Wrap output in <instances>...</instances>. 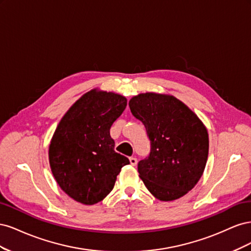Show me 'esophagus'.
<instances>
[{
	"mask_svg": "<svg viewBox=\"0 0 251 251\" xmlns=\"http://www.w3.org/2000/svg\"><path fill=\"white\" fill-rule=\"evenodd\" d=\"M130 163H131V165H133V166L137 165V158L131 157V158H130Z\"/></svg>",
	"mask_w": 251,
	"mask_h": 251,
	"instance_id": "esophagus-1",
	"label": "esophagus"
}]
</instances>
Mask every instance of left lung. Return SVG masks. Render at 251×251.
<instances>
[{
  "mask_svg": "<svg viewBox=\"0 0 251 251\" xmlns=\"http://www.w3.org/2000/svg\"><path fill=\"white\" fill-rule=\"evenodd\" d=\"M128 105L151 140L150 156L138 163L139 177L158 200L181 198L198 183L206 165V127L172 95L141 93L132 97Z\"/></svg>",
  "mask_w": 251,
  "mask_h": 251,
  "instance_id": "1",
  "label": "left lung"
}]
</instances>
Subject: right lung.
I'll return each instance as SVG.
<instances>
[{
  "label": "right lung",
  "instance_id": "add662e5",
  "mask_svg": "<svg viewBox=\"0 0 251 251\" xmlns=\"http://www.w3.org/2000/svg\"><path fill=\"white\" fill-rule=\"evenodd\" d=\"M126 107V98L93 89L60 119L49 146L53 177L72 199L100 202L113 189L128 159L114 151L110 128Z\"/></svg>",
  "mask_w": 251,
  "mask_h": 251
}]
</instances>
